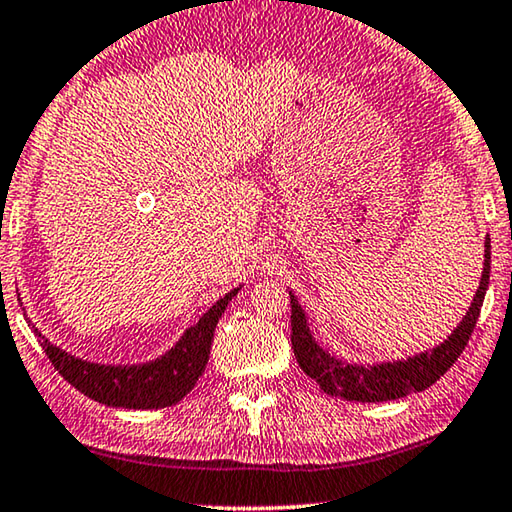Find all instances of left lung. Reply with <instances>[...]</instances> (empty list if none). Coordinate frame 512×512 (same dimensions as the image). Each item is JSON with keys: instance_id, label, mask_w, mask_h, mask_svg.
<instances>
[{"instance_id": "obj_1", "label": "left lung", "mask_w": 512, "mask_h": 512, "mask_svg": "<svg viewBox=\"0 0 512 512\" xmlns=\"http://www.w3.org/2000/svg\"><path fill=\"white\" fill-rule=\"evenodd\" d=\"M490 255V236H487L483 276H480L474 301H471L462 322L457 324V329L441 345L427 349L423 354L404 358V361L356 365L324 352L312 338L308 319H305L299 301L289 292V299H292V349L296 361H299V368L310 379H315L324 393L349 402H386L404 398L409 393L425 391L439 377L446 375L448 368L467 347L471 333H474L487 285H490Z\"/></svg>"}]
</instances>
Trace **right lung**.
<instances>
[{
    "instance_id": "obj_1",
    "label": "right lung",
    "mask_w": 512,
    "mask_h": 512,
    "mask_svg": "<svg viewBox=\"0 0 512 512\" xmlns=\"http://www.w3.org/2000/svg\"><path fill=\"white\" fill-rule=\"evenodd\" d=\"M241 287L227 292L200 317V322L186 329L177 345L160 358L140 365H101L85 358L71 356L64 349L41 335L38 342L48 354L50 363L59 370L68 384L85 393L87 398L124 409H163L177 404L183 395L193 391L197 379L207 368L213 331L218 319L223 317L227 303L232 301Z\"/></svg>"
}]
</instances>
